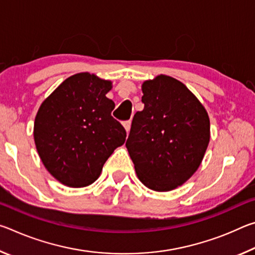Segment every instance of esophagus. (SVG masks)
Instances as JSON below:
<instances>
[{"label":"esophagus","instance_id":"esophagus-1","mask_svg":"<svg viewBox=\"0 0 255 255\" xmlns=\"http://www.w3.org/2000/svg\"><path fill=\"white\" fill-rule=\"evenodd\" d=\"M130 126H131V122H130V120H127V122H124V127H125V129H126L127 132H129V130H130Z\"/></svg>","mask_w":255,"mask_h":255}]
</instances>
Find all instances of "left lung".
I'll return each mask as SVG.
<instances>
[{
  "label": "left lung",
  "instance_id": "8db88e82",
  "mask_svg": "<svg viewBox=\"0 0 255 255\" xmlns=\"http://www.w3.org/2000/svg\"><path fill=\"white\" fill-rule=\"evenodd\" d=\"M143 93L144 109L133 116L126 146L141 182L155 191H170L199 167L209 144V118L173 77L146 81Z\"/></svg>",
  "mask_w": 255,
  "mask_h": 255
}]
</instances>
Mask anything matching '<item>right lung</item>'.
Returning a JSON list of instances; mask_svg holds the SVG:
<instances>
[{"mask_svg":"<svg viewBox=\"0 0 255 255\" xmlns=\"http://www.w3.org/2000/svg\"><path fill=\"white\" fill-rule=\"evenodd\" d=\"M111 82L89 73L68 77L42 102L34 120L38 154L49 173L73 188L86 187L126 140L111 116L115 102L106 94Z\"/></svg>","mask_w":255,"mask_h":255,"instance_id":"1","label":"right lung"}]
</instances>
